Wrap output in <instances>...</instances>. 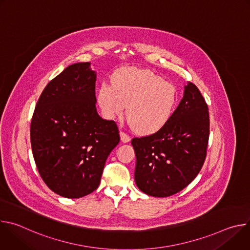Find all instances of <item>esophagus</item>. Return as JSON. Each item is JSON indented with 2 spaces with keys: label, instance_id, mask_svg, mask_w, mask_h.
<instances>
[{
  "label": "esophagus",
  "instance_id": "1",
  "mask_svg": "<svg viewBox=\"0 0 250 250\" xmlns=\"http://www.w3.org/2000/svg\"><path fill=\"white\" fill-rule=\"evenodd\" d=\"M120 136H121L122 142H124V144H126V142H128L130 140V137L126 133H125L124 131L120 132Z\"/></svg>",
  "mask_w": 250,
  "mask_h": 250
}]
</instances>
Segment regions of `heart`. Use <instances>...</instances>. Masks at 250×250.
<instances>
[{
    "label": "heart",
    "mask_w": 250,
    "mask_h": 250,
    "mask_svg": "<svg viewBox=\"0 0 250 250\" xmlns=\"http://www.w3.org/2000/svg\"><path fill=\"white\" fill-rule=\"evenodd\" d=\"M97 102L103 116L108 120L121 117L126 105V117L134 130L151 134L170 120L177 93L171 84L150 70L125 67L115 71L112 85H101Z\"/></svg>",
    "instance_id": "b5f03b06"
}]
</instances>
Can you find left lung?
<instances>
[{"label":"left lung","mask_w":250,"mask_h":250,"mask_svg":"<svg viewBox=\"0 0 250 250\" xmlns=\"http://www.w3.org/2000/svg\"><path fill=\"white\" fill-rule=\"evenodd\" d=\"M208 128V105L199 89L187 82L184 96L167 124L151 135L131 140L138 189L164 198L187 187L205 162Z\"/></svg>","instance_id":"obj_1"}]
</instances>
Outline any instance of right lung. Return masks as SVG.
Segmentation results:
<instances>
[{"instance_id": "obj_1", "label": "right lung", "mask_w": 250, "mask_h": 250, "mask_svg": "<svg viewBox=\"0 0 250 250\" xmlns=\"http://www.w3.org/2000/svg\"><path fill=\"white\" fill-rule=\"evenodd\" d=\"M90 65L74 63L52 79L39 99L30 125L39 172L48 188L64 198L94 192L106 158L120 142L116 123L98 115L97 74Z\"/></svg>"}]
</instances>
